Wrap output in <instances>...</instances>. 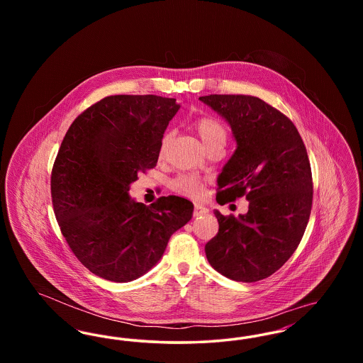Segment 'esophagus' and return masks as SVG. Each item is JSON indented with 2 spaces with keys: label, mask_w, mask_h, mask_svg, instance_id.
Returning a JSON list of instances; mask_svg holds the SVG:
<instances>
[{
  "label": "esophagus",
  "mask_w": 363,
  "mask_h": 363,
  "mask_svg": "<svg viewBox=\"0 0 363 363\" xmlns=\"http://www.w3.org/2000/svg\"><path fill=\"white\" fill-rule=\"evenodd\" d=\"M208 213V208L201 204H194V216H201Z\"/></svg>",
  "instance_id": "esophagus-1"
}]
</instances>
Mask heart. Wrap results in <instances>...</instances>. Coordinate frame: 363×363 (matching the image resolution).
Returning <instances> with one entry per match:
<instances>
[{
	"label": "heart",
	"instance_id": "1",
	"mask_svg": "<svg viewBox=\"0 0 363 363\" xmlns=\"http://www.w3.org/2000/svg\"><path fill=\"white\" fill-rule=\"evenodd\" d=\"M193 129L196 130L197 136L203 141V144L207 147V150H211L215 145H225V126L212 118V117H203L196 120L193 123ZM170 136L166 135L162 143H160V150H159V156L164 155L167 144H169ZM172 188L179 194L188 196L190 199H201L204 194L203 189V182L200 178L194 175H179L172 182Z\"/></svg>",
	"mask_w": 363,
	"mask_h": 363
}]
</instances>
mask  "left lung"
<instances>
[{
    "mask_svg": "<svg viewBox=\"0 0 363 363\" xmlns=\"http://www.w3.org/2000/svg\"><path fill=\"white\" fill-rule=\"evenodd\" d=\"M230 128L237 150L218 175L216 201L246 196L249 209L235 218L213 211L219 231L206 245L211 267L235 281L271 277L303 237L313 200L311 163L296 128L256 96L199 98Z\"/></svg>",
    "mask_w": 363,
    "mask_h": 363,
    "instance_id": "obj_1",
    "label": "left lung"
}]
</instances>
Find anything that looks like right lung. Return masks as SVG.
I'll return each instance as SVG.
<instances>
[{
    "label": "right lung",
    "mask_w": 363,
    "mask_h": 363,
    "mask_svg": "<svg viewBox=\"0 0 363 363\" xmlns=\"http://www.w3.org/2000/svg\"><path fill=\"white\" fill-rule=\"evenodd\" d=\"M173 98L114 95L70 125L52 173V197L62 235L96 277L126 283L162 259L167 242L193 216V203L160 197L150 207L130 197L140 173L154 169Z\"/></svg>",
    "instance_id": "1"
}]
</instances>
